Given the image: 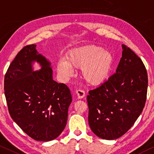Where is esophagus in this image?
I'll use <instances>...</instances> for the list:
<instances>
[{
    "mask_svg": "<svg viewBox=\"0 0 154 154\" xmlns=\"http://www.w3.org/2000/svg\"><path fill=\"white\" fill-rule=\"evenodd\" d=\"M76 94H77L78 98L79 99L83 98L85 96V91L81 90V89H78V90H76Z\"/></svg>",
    "mask_w": 154,
    "mask_h": 154,
    "instance_id": "obj_1",
    "label": "esophagus"
}]
</instances>
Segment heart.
<instances>
[{"instance_id":"heart-1","label":"heart","mask_w":154,"mask_h":154,"mask_svg":"<svg viewBox=\"0 0 154 154\" xmlns=\"http://www.w3.org/2000/svg\"><path fill=\"white\" fill-rule=\"evenodd\" d=\"M113 62L114 58L110 51L98 46H85L68 52L65 60L58 61L56 69L63 80H68L74 73L72 67L81 68L82 79L95 86L108 79Z\"/></svg>"}]
</instances>
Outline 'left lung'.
I'll return each mask as SVG.
<instances>
[{"instance_id": "obj_1", "label": "left lung", "mask_w": 154, "mask_h": 154, "mask_svg": "<svg viewBox=\"0 0 154 154\" xmlns=\"http://www.w3.org/2000/svg\"><path fill=\"white\" fill-rule=\"evenodd\" d=\"M116 73L89 91V125L99 138L115 140L133 126L145 107L148 78L143 61L122 45Z\"/></svg>"}]
</instances>
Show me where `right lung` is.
<instances>
[{
	"label": "right lung",
	"instance_id": "1",
	"mask_svg": "<svg viewBox=\"0 0 154 154\" xmlns=\"http://www.w3.org/2000/svg\"><path fill=\"white\" fill-rule=\"evenodd\" d=\"M36 47H23L11 62L5 76V95L14 121L32 138L47 142L65 129L72 97L67 85L54 80L51 63ZM34 62L42 67L39 70L33 71Z\"/></svg>",
	"mask_w": 154,
	"mask_h": 154
}]
</instances>
